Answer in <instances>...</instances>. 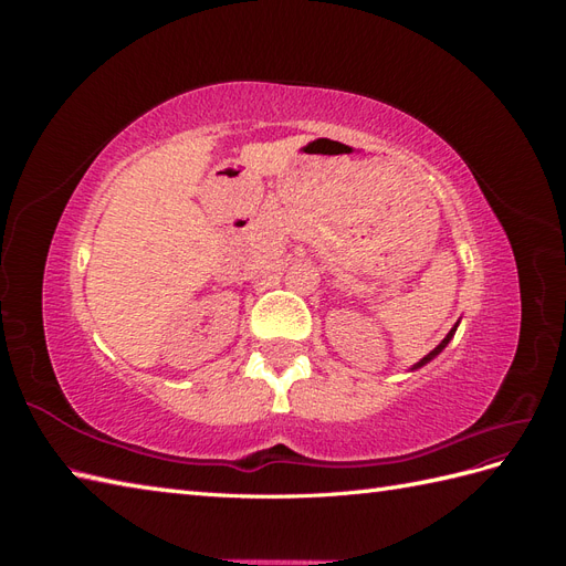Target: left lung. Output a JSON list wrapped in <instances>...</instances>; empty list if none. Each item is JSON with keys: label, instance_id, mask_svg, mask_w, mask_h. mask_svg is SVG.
Returning <instances> with one entry per match:
<instances>
[{"label": "left lung", "instance_id": "left-lung-1", "mask_svg": "<svg viewBox=\"0 0 566 566\" xmlns=\"http://www.w3.org/2000/svg\"><path fill=\"white\" fill-rule=\"evenodd\" d=\"M455 328H458V323L453 325V328L449 331V335H447V337H443V339L439 342V345H437V347H434V349H432L430 354H427V356H422V358H420V361H418V364H416L413 368H420V366H424V364H430V361H432V358H434V356H437V354H439V352H441L443 347H447V345H449V342H451V337L455 335Z\"/></svg>", "mask_w": 566, "mask_h": 566}]
</instances>
